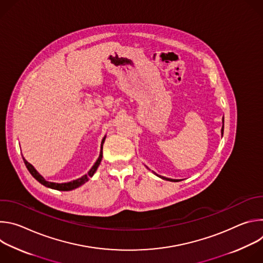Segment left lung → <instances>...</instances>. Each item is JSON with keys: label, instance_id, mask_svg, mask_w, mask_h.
Wrapping results in <instances>:
<instances>
[{"label": "left lung", "instance_id": "1", "mask_svg": "<svg viewBox=\"0 0 263 263\" xmlns=\"http://www.w3.org/2000/svg\"><path fill=\"white\" fill-rule=\"evenodd\" d=\"M222 123H223V119H222ZM223 133V125H222V128H221V135ZM162 179H165V180H170V181H179V180H172V179H167V178H163V177H160Z\"/></svg>", "mask_w": 263, "mask_h": 263}]
</instances>
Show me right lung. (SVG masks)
<instances>
[{
    "label": "right lung",
    "instance_id": "1",
    "mask_svg": "<svg viewBox=\"0 0 263 263\" xmlns=\"http://www.w3.org/2000/svg\"><path fill=\"white\" fill-rule=\"evenodd\" d=\"M104 141H105V137H104L103 140H102L101 153H100L99 159L97 160V162L95 163V165L91 167V170L87 173V175H85V176H83V177H81V178H79V179H77V180H73V181H71V182H67V183H61V184H60V183H53V182H48V181H46L44 177H42L39 173H37V171L33 167V165H31L24 157H23V159H24V162H25V164H26L28 171L30 172V174H31L37 181H39L40 183H42L43 185H45V186H47V187H50V189H53V190L67 192V191H71V190L77 189V187H79V186H81L82 184H84L85 182H87V181L89 180V178L93 176V174L96 173L98 166L100 165L101 160H102V157H103V143H104Z\"/></svg>",
    "mask_w": 263,
    "mask_h": 263
}]
</instances>
